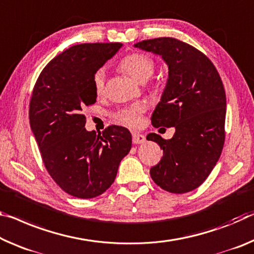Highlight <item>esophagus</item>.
Returning a JSON list of instances; mask_svg holds the SVG:
<instances>
[{"mask_svg": "<svg viewBox=\"0 0 254 254\" xmlns=\"http://www.w3.org/2000/svg\"><path fill=\"white\" fill-rule=\"evenodd\" d=\"M132 141H133L134 144L143 143L144 141H146V138H144V135L141 133H136V132H133V133H132Z\"/></svg>", "mask_w": 254, "mask_h": 254, "instance_id": "obj_1", "label": "esophagus"}]
</instances>
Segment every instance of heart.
I'll return each mask as SVG.
<instances>
[{
	"instance_id": "b5f03b06",
	"label": "heart",
	"mask_w": 254,
	"mask_h": 254,
	"mask_svg": "<svg viewBox=\"0 0 254 254\" xmlns=\"http://www.w3.org/2000/svg\"><path fill=\"white\" fill-rule=\"evenodd\" d=\"M120 69L126 72L132 79L138 82H144L152 75L155 71L154 60L141 53H132L120 62ZM106 74L104 70H98L92 79L95 92L102 95L105 90ZM146 110L143 103H135L133 105L124 107L115 114V119L126 126L134 127L140 122V116Z\"/></svg>"
}]
</instances>
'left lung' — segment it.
I'll return each instance as SVG.
<instances>
[{"mask_svg": "<svg viewBox=\"0 0 254 254\" xmlns=\"http://www.w3.org/2000/svg\"><path fill=\"white\" fill-rule=\"evenodd\" d=\"M134 47L160 55L168 79L151 116L155 127H175L172 139L149 133L163 157L150 168L154 182L172 193L202 184L218 162L225 141L226 95L218 71L206 55L171 37L147 39Z\"/></svg>", "mask_w": 254, "mask_h": 254, "instance_id": "left-lung-1", "label": "left lung"}]
</instances>
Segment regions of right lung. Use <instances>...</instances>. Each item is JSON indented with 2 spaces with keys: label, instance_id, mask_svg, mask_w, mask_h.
<instances>
[{
  "label": "right lung",
  "instance_id": "obj_1",
  "mask_svg": "<svg viewBox=\"0 0 254 254\" xmlns=\"http://www.w3.org/2000/svg\"><path fill=\"white\" fill-rule=\"evenodd\" d=\"M121 43L79 44L54 58L40 72L29 106V121L44 165L64 192L90 199L114 182L131 149L127 128L111 126L96 133L84 127L83 108L96 103L92 79Z\"/></svg>",
  "mask_w": 254,
  "mask_h": 254
}]
</instances>
